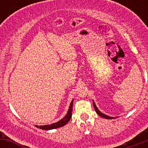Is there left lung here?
<instances>
[{"label":"left lung","instance_id":"1","mask_svg":"<svg viewBox=\"0 0 148 148\" xmlns=\"http://www.w3.org/2000/svg\"><path fill=\"white\" fill-rule=\"evenodd\" d=\"M93 105H94V107H95V111H96V112L97 113L98 115H99V116H100V117H104V118H105V119H108V120H111V119H114V117H110V116L106 115V114H103L102 112H101L99 111V110H98V108H97V107L96 104H95V102H94V101H93Z\"/></svg>","mask_w":148,"mask_h":148}]
</instances>
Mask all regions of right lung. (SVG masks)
<instances>
[{
  "label": "right lung",
  "instance_id": "1",
  "mask_svg": "<svg viewBox=\"0 0 148 148\" xmlns=\"http://www.w3.org/2000/svg\"><path fill=\"white\" fill-rule=\"evenodd\" d=\"M72 107H73V99L71 101V104L69 105V108L68 110V112L66 114L64 117L61 120L58 121V122H55V123L51 124V125H41V126H38V125H35L36 127L39 128V129L44 130H53V129H56V128L61 127L64 126L70 120L71 117V112H72Z\"/></svg>",
  "mask_w": 148,
  "mask_h": 148
}]
</instances>
